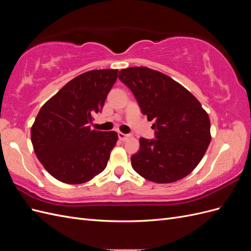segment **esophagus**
Instances as JSON below:
<instances>
[{"label":"esophagus","mask_w":251,"mask_h":251,"mask_svg":"<svg viewBox=\"0 0 251 251\" xmlns=\"http://www.w3.org/2000/svg\"><path fill=\"white\" fill-rule=\"evenodd\" d=\"M128 137H130V136H128V135H126V134H125V133L118 132V138H119V140H121V141H126Z\"/></svg>","instance_id":"esophagus-1"}]
</instances>
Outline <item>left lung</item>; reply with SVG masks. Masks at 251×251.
<instances>
[{"label": "left lung", "mask_w": 251, "mask_h": 251, "mask_svg": "<svg viewBox=\"0 0 251 251\" xmlns=\"http://www.w3.org/2000/svg\"><path fill=\"white\" fill-rule=\"evenodd\" d=\"M130 88L156 139H139L140 150L131 157L132 168L155 183H172L191 174L211 139L210 120L200 101L168 75L147 67L119 71Z\"/></svg>", "instance_id": "left-lung-1"}]
</instances>
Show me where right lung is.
I'll list each match as a JSON object with an SVG mask.
<instances>
[{"label": "right lung", "mask_w": 251, "mask_h": 251, "mask_svg": "<svg viewBox=\"0 0 251 251\" xmlns=\"http://www.w3.org/2000/svg\"><path fill=\"white\" fill-rule=\"evenodd\" d=\"M117 73L102 69L78 75L37 114L31 126L32 146L44 168L58 181L85 183L107 166L118 135L92 130L90 124L103 108Z\"/></svg>", "instance_id": "1"}]
</instances>
